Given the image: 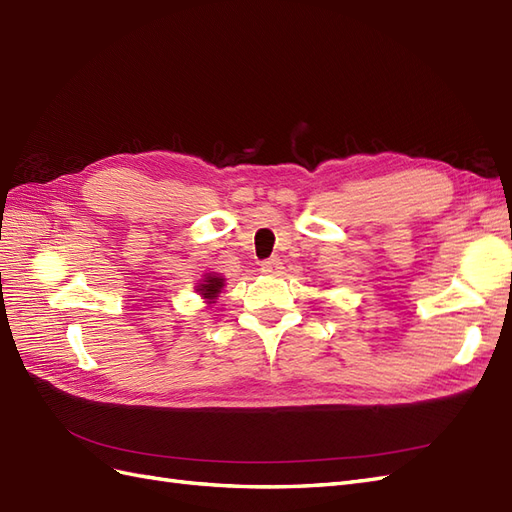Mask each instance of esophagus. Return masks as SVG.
I'll use <instances>...</instances> for the list:
<instances>
[{
    "label": "esophagus",
    "mask_w": 512,
    "mask_h": 512,
    "mask_svg": "<svg viewBox=\"0 0 512 512\" xmlns=\"http://www.w3.org/2000/svg\"><path fill=\"white\" fill-rule=\"evenodd\" d=\"M281 270H283V261L279 257H270L264 261V264H261V272L270 274V276L281 274Z\"/></svg>",
    "instance_id": "34e87169"
}]
</instances>
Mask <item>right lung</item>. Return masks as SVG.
<instances>
[{
  "mask_svg": "<svg viewBox=\"0 0 512 512\" xmlns=\"http://www.w3.org/2000/svg\"><path fill=\"white\" fill-rule=\"evenodd\" d=\"M223 287H225V279L218 272H206L203 274V279L195 285L197 294L206 300V304H214Z\"/></svg>",
  "mask_w": 512,
  "mask_h": 512,
  "instance_id": "right-lung-1",
  "label": "right lung"
}]
</instances>
